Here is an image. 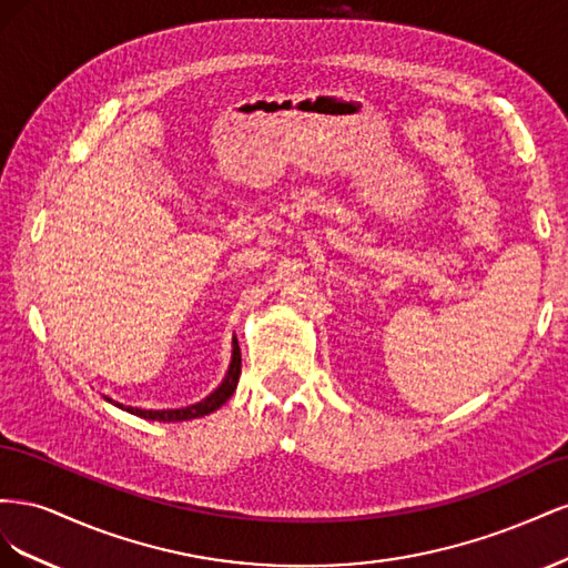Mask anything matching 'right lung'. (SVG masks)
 <instances>
[{
  "instance_id": "add662e5",
  "label": "right lung",
  "mask_w": 568,
  "mask_h": 568,
  "mask_svg": "<svg viewBox=\"0 0 568 568\" xmlns=\"http://www.w3.org/2000/svg\"><path fill=\"white\" fill-rule=\"evenodd\" d=\"M239 374H242V351H239V341L234 338V351H232V365H230V372L225 376V382H222L209 398H203L201 403L196 405H189V407H180V409H140V407H123L128 412H132V415L136 417H144V419H153V422H186V419H196V417H203V415H211V412H215L220 405H225L232 393L239 384Z\"/></svg>"
}]
</instances>
